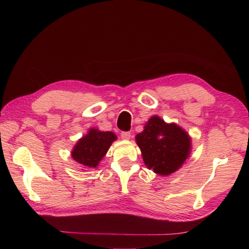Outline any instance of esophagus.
Here are the masks:
<instances>
[{
	"label": "esophagus",
	"instance_id": "esophagus-1",
	"mask_svg": "<svg viewBox=\"0 0 249 249\" xmlns=\"http://www.w3.org/2000/svg\"><path fill=\"white\" fill-rule=\"evenodd\" d=\"M121 137H122V139H124V140H129L131 135L129 131H123V133L121 134Z\"/></svg>",
	"mask_w": 249,
	"mask_h": 249
}]
</instances>
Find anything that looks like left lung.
<instances>
[{
	"mask_svg": "<svg viewBox=\"0 0 249 249\" xmlns=\"http://www.w3.org/2000/svg\"><path fill=\"white\" fill-rule=\"evenodd\" d=\"M145 166L161 177L181 168L192 152V138L176 123H166L160 116L147 120L143 131L136 136Z\"/></svg>",
	"mask_w": 249,
	"mask_h": 249,
	"instance_id": "1",
	"label": "left lung"
}]
</instances>
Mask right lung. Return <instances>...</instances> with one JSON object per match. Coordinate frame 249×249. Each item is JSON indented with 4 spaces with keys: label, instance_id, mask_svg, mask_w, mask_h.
I'll return each instance as SVG.
<instances>
[{
    "label": "right lung",
    "instance_id": "1",
    "mask_svg": "<svg viewBox=\"0 0 249 249\" xmlns=\"http://www.w3.org/2000/svg\"><path fill=\"white\" fill-rule=\"evenodd\" d=\"M116 138L118 137L112 131L89 128L88 134L79 139L72 147L71 157L84 169L97 168Z\"/></svg>",
    "mask_w": 249,
    "mask_h": 249
}]
</instances>
